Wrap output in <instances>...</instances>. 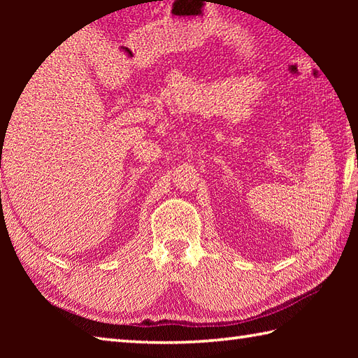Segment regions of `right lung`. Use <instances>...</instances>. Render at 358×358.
<instances>
[{"mask_svg":"<svg viewBox=\"0 0 358 358\" xmlns=\"http://www.w3.org/2000/svg\"><path fill=\"white\" fill-rule=\"evenodd\" d=\"M0 167H1V166H0Z\"/></svg>","mask_w":358,"mask_h":358,"instance_id":"obj_1","label":"right lung"}]
</instances>
